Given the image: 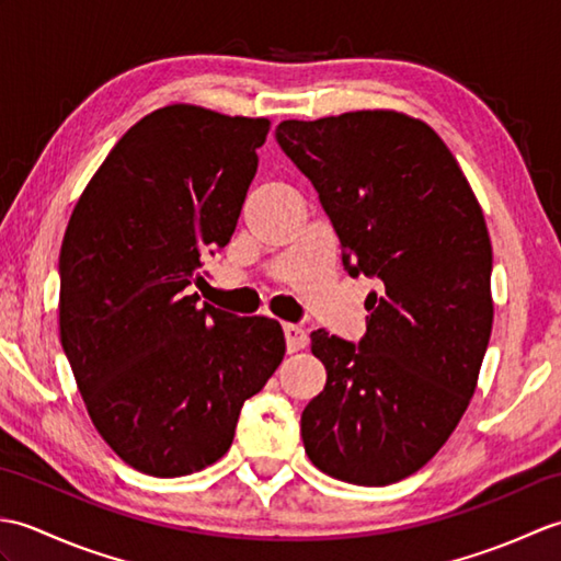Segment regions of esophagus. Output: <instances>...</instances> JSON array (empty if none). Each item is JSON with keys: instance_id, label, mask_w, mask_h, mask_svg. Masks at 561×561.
Wrapping results in <instances>:
<instances>
[{"instance_id": "1", "label": "esophagus", "mask_w": 561, "mask_h": 561, "mask_svg": "<svg viewBox=\"0 0 561 561\" xmlns=\"http://www.w3.org/2000/svg\"><path fill=\"white\" fill-rule=\"evenodd\" d=\"M284 337H287V350L289 352H301L308 344V335L301 325H284Z\"/></svg>"}]
</instances>
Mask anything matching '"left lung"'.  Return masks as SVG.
<instances>
[{
	"label": "left lung",
	"mask_w": 561,
	"mask_h": 561,
	"mask_svg": "<svg viewBox=\"0 0 561 561\" xmlns=\"http://www.w3.org/2000/svg\"><path fill=\"white\" fill-rule=\"evenodd\" d=\"M277 141L318 190L347 272L383 282L359 347L311 335L328 380L301 414L306 453L342 482H400L478 388L494 318L482 207L444 139L398 111L284 121Z\"/></svg>",
	"instance_id": "obj_1"
}]
</instances>
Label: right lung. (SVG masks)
<instances>
[{
    "instance_id": "1",
    "label": "right lung",
    "mask_w": 561,
    "mask_h": 561,
    "mask_svg": "<svg viewBox=\"0 0 561 561\" xmlns=\"http://www.w3.org/2000/svg\"><path fill=\"white\" fill-rule=\"evenodd\" d=\"M267 117L173 103L111 149L59 250V337L93 426L135 470L183 478L231 448L284 359L277 320L190 294L231 241Z\"/></svg>"
}]
</instances>
